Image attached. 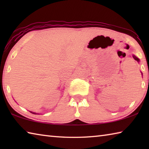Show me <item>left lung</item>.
I'll list each match as a JSON object with an SVG mask.
<instances>
[{"label": "left lung", "mask_w": 149, "mask_h": 149, "mask_svg": "<svg viewBox=\"0 0 149 149\" xmlns=\"http://www.w3.org/2000/svg\"><path fill=\"white\" fill-rule=\"evenodd\" d=\"M133 58H134V59H135V60H137V62H139V58H137V57H136V56H133Z\"/></svg>", "instance_id": "left-lung-1"}]
</instances>
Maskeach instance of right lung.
<instances>
[{
    "label": "right lung",
    "instance_id": "obj_1",
    "mask_svg": "<svg viewBox=\"0 0 149 149\" xmlns=\"http://www.w3.org/2000/svg\"><path fill=\"white\" fill-rule=\"evenodd\" d=\"M33 114H34V113H33Z\"/></svg>",
    "mask_w": 149,
    "mask_h": 149
}]
</instances>
